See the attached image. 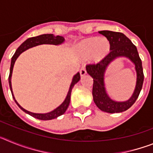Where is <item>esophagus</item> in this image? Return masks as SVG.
Here are the masks:
<instances>
[{
    "mask_svg": "<svg viewBox=\"0 0 153 153\" xmlns=\"http://www.w3.org/2000/svg\"><path fill=\"white\" fill-rule=\"evenodd\" d=\"M79 74H80L81 76H83L86 75V68H85V67H82V68H81V70H79Z\"/></svg>",
    "mask_w": 153,
    "mask_h": 153,
    "instance_id": "1",
    "label": "esophagus"
}]
</instances>
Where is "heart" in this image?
<instances>
[{
    "label": "heart",
    "mask_w": 153,
    "mask_h": 153,
    "mask_svg": "<svg viewBox=\"0 0 153 153\" xmlns=\"http://www.w3.org/2000/svg\"><path fill=\"white\" fill-rule=\"evenodd\" d=\"M110 44L106 38L90 37L83 40L77 47L78 55L83 59H87L93 63H99L109 54Z\"/></svg>",
    "instance_id": "1"
}]
</instances>
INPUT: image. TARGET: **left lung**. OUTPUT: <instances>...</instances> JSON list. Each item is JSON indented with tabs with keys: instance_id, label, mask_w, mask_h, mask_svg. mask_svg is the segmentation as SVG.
Instances as JSON below:
<instances>
[{
	"instance_id": "8db88e82",
	"label": "left lung",
	"mask_w": 153,
	"mask_h": 153,
	"mask_svg": "<svg viewBox=\"0 0 153 153\" xmlns=\"http://www.w3.org/2000/svg\"><path fill=\"white\" fill-rule=\"evenodd\" d=\"M107 38L110 44V53L97 64H89L86 72L93 79V101L99 109L109 113H121L127 110L134 104L142 90L144 80L142 61L137 48L125 34L110 30L99 31ZM119 57L128 58L135 65L137 83L135 90L130 98L126 101H116L107 94L105 86V74L108 65Z\"/></svg>"
}]
</instances>
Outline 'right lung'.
<instances>
[{"instance_id": "right-lung-1", "label": "right lung", "mask_w": 153, "mask_h": 153, "mask_svg": "<svg viewBox=\"0 0 153 153\" xmlns=\"http://www.w3.org/2000/svg\"><path fill=\"white\" fill-rule=\"evenodd\" d=\"M65 39L63 38V36H54L53 34H42L40 36H33V37H30V38H28L27 40H26L25 41L21 44L20 47L17 48V50L16 51L15 53L13 54V56L11 58V63H10V74H9V77H8V81H9V86H10V91L12 93V97H13V100L15 101V102L17 103V106L22 109L23 111L25 112L27 114L30 115L31 117H34L36 119H38V120H51L53 119L57 118L58 117H60L61 115H63V113L66 112V110L67 109L69 106V104L70 102V96H71V91H72L73 87L74 86V85L76 83L79 82V80L80 79V75H79V73H77L73 77L72 82L70 83V89H69V91L67 93V95L65 98L64 101L60 104V106L56 107V109H53V111L49 112V113H32V112H30L26 110L25 109L22 107V106L17 102V100H15V97L13 96V91H12V86H11V76H12V72H13V65L15 63L16 60L17 59L20 54L22 53L24 51H27V50L30 49L31 47H36V46L41 45V44H52V45H60L62 44L64 42Z\"/></svg>"}]
</instances>
